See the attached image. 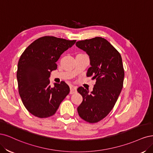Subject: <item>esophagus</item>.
<instances>
[{"label": "esophagus", "instance_id": "34e87169", "mask_svg": "<svg viewBox=\"0 0 153 153\" xmlns=\"http://www.w3.org/2000/svg\"><path fill=\"white\" fill-rule=\"evenodd\" d=\"M70 93L71 94H73V93H75L77 91V88L74 86H71L70 87Z\"/></svg>", "mask_w": 153, "mask_h": 153}]
</instances>
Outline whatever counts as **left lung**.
Segmentation results:
<instances>
[{"label":"left lung","mask_w":153,"mask_h":153,"mask_svg":"<svg viewBox=\"0 0 153 153\" xmlns=\"http://www.w3.org/2000/svg\"><path fill=\"white\" fill-rule=\"evenodd\" d=\"M76 45L90 57L91 67L86 76L96 79L92 91L78 88L82 102L77 112L86 122L97 123L111 111L121 91L125 77L122 58L116 48L102 37L77 41Z\"/></svg>","instance_id":"obj_1"}]
</instances>
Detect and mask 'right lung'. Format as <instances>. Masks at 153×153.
I'll use <instances>...</instances> for the list:
<instances>
[{
  "label": "right lung",
  "instance_id": "1",
  "mask_svg": "<svg viewBox=\"0 0 153 153\" xmlns=\"http://www.w3.org/2000/svg\"><path fill=\"white\" fill-rule=\"evenodd\" d=\"M76 41L42 37L30 44L19 58L16 74L19 94L33 116L45 118L54 115L69 93V86L64 81L51 87L49 77L57 68L56 62L62 54Z\"/></svg>",
  "mask_w": 153,
  "mask_h": 153
}]
</instances>
